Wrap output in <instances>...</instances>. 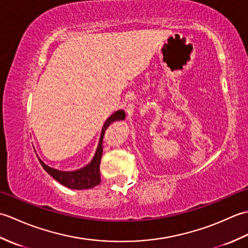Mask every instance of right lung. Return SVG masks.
Instances as JSON below:
<instances>
[{
  "instance_id": "obj_1",
  "label": "right lung",
  "mask_w": 248,
  "mask_h": 248,
  "mask_svg": "<svg viewBox=\"0 0 248 248\" xmlns=\"http://www.w3.org/2000/svg\"><path fill=\"white\" fill-rule=\"evenodd\" d=\"M125 114L124 110H118L115 112L113 115H110L105 121L103 125L101 138L99 140V145L94 155L93 161L89 163L85 167L81 168V170L76 171H61L56 170L54 168H51L46 166L45 163L39 160L41 166L44 167V170L49 173L50 176L53 177L56 181L62 183V186H65L69 188L73 189H85V188H92L93 186H98L101 182V177H100V163H101L102 152H103V136L105 130L108 128V125L115 120L124 119Z\"/></svg>"
}]
</instances>
